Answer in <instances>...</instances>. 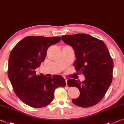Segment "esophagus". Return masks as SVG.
I'll return each mask as SVG.
<instances>
[{
	"mask_svg": "<svg viewBox=\"0 0 124 124\" xmlns=\"http://www.w3.org/2000/svg\"><path fill=\"white\" fill-rule=\"evenodd\" d=\"M64 79H65V82H66V85L67 86H68V85H67V82H68V81H67V79L66 78H64Z\"/></svg>",
	"mask_w": 124,
	"mask_h": 124,
	"instance_id": "1",
	"label": "esophagus"
}]
</instances>
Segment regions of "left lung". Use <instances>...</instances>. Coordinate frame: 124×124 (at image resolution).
Instances as JSON below:
<instances>
[{"instance_id": "obj_1", "label": "left lung", "mask_w": 124, "mask_h": 124, "mask_svg": "<svg viewBox=\"0 0 124 124\" xmlns=\"http://www.w3.org/2000/svg\"><path fill=\"white\" fill-rule=\"evenodd\" d=\"M62 39L74 49V65L85 78L82 82L68 79V86L76 87L80 92L72 102L83 108L93 106L103 98L112 81L114 64L108 49L102 40L85 33L62 36Z\"/></svg>"}]
</instances>
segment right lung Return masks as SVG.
I'll list each match as a JSON object with an SVG mask.
<instances>
[{
  "instance_id": "1",
  "label": "right lung",
  "mask_w": 124,
  "mask_h": 124,
  "mask_svg": "<svg viewBox=\"0 0 124 124\" xmlns=\"http://www.w3.org/2000/svg\"><path fill=\"white\" fill-rule=\"evenodd\" d=\"M60 40L59 37L27 36L12 49L8 77L16 96L26 105L35 108L46 107L53 100L55 90L65 86L62 76L47 78L37 75L35 71L44 62L48 48Z\"/></svg>"
}]
</instances>
